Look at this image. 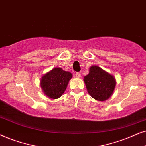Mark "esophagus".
<instances>
[{
	"instance_id": "34e87169",
	"label": "esophagus",
	"mask_w": 146,
	"mask_h": 146,
	"mask_svg": "<svg viewBox=\"0 0 146 146\" xmlns=\"http://www.w3.org/2000/svg\"><path fill=\"white\" fill-rule=\"evenodd\" d=\"M75 76H76L77 78H79V77H81V73H79V72H77V73H75Z\"/></svg>"
}]
</instances>
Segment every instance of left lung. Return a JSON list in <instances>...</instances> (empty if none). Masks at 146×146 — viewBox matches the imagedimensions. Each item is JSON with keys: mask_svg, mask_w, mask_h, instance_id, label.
I'll use <instances>...</instances> for the list:
<instances>
[{"mask_svg": "<svg viewBox=\"0 0 146 146\" xmlns=\"http://www.w3.org/2000/svg\"><path fill=\"white\" fill-rule=\"evenodd\" d=\"M83 80L89 94L100 102L111 96L116 85L115 79L112 75L96 65L91 66L89 73L84 77Z\"/></svg>", "mask_w": 146, "mask_h": 146, "instance_id": "8db88e82", "label": "left lung"}]
</instances>
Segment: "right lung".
I'll return each mask as SVG.
<instances>
[{"label":"right lung","mask_w":146,"mask_h":146,"mask_svg":"<svg viewBox=\"0 0 146 146\" xmlns=\"http://www.w3.org/2000/svg\"><path fill=\"white\" fill-rule=\"evenodd\" d=\"M73 75L59 67L53 68L42 77L40 87L45 96L50 99H58L65 92Z\"/></svg>","instance_id":"1"}]
</instances>
